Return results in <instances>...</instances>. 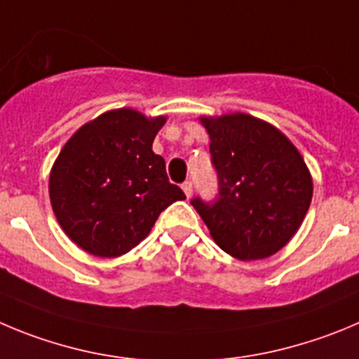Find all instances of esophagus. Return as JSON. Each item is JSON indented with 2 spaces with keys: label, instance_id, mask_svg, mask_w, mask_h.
Returning <instances> with one entry per match:
<instances>
[{
  "label": "esophagus",
  "instance_id": "esophagus-1",
  "mask_svg": "<svg viewBox=\"0 0 359 359\" xmlns=\"http://www.w3.org/2000/svg\"><path fill=\"white\" fill-rule=\"evenodd\" d=\"M182 191L186 193L187 198H189L191 193H193V182H191V180H186V182L182 184Z\"/></svg>",
  "mask_w": 359,
  "mask_h": 359
}]
</instances>
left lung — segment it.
Returning a JSON list of instances; mask_svg holds the SVG:
<instances>
[{
    "label": "left lung",
    "instance_id": "1",
    "mask_svg": "<svg viewBox=\"0 0 359 359\" xmlns=\"http://www.w3.org/2000/svg\"><path fill=\"white\" fill-rule=\"evenodd\" d=\"M217 196L191 205L217 246L239 260H260L285 246L303 223L313 184L285 134L246 113L203 116Z\"/></svg>",
    "mask_w": 359,
    "mask_h": 359
}]
</instances>
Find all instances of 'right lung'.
Instances as JSON below:
<instances>
[{
	"instance_id": "add662e5",
	"label": "right lung",
	"mask_w": 359,
	"mask_h": 359,
	"mask_svg": "<svg viewBox=\"0 0 359 359\" xmlns=\"http://www.w3.org/2000/svg\"><path fill=\"white\" fill-rule=\"evenodd\" d=\"M166 118L122 108L72 134L53 164L49 196L70 241L113 259L138 246L168 205L186 195L152 143Z\"/></svg>"
}]
</instances>
